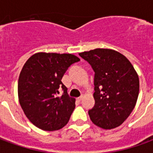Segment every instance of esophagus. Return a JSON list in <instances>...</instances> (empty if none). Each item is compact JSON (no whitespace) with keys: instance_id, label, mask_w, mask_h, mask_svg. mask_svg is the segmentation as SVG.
Returning a JSON list of instances; mask_svg holds the SVG:
<instances>
[{"instance_id":"1","label":"esophagus","mask_w":153,"mask_h":153,"mask_svg":"<svg viewBox=\"0 0 153 153\" xmlns=\"http://www.w3.org/2000/svg\"><path fill=\"white\" fill-rule=\"evenodd\" d=\"M82 99H83V96H81V97H78V98H77V100H78L79 102L82 101Z\"/></svg>"}]
</instances>
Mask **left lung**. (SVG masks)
Instances as JSON below:
<instances>
[{"label": "left lung", "mask_w": 153, "mask_h": 153, "mask_svg": "<svg viewBox=\"0 0 153 153\" xmlns=\"http://www.w3.org/2000/svg\"><path fill=\"white\" fill-rule=\"evenodd\" d=\"M95 72V106L88 111L94 125L111 129L123 124L134 108L139 79L126 57L112 49L96 48L79 53Z\"/></svg>", "instance_id": "obj_1"}]
</instances>
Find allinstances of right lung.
Segmentation results:
<instances>
[{"mask_svg": "<svg viewBox=\"0 0 153 153\" xmlns=\"http://www.w3.org/2000/svg\"><path fill=\"white\" fill-rule=\"evenodd\" d=\"M79 60L70 53L38 52L25 62L19 77V102L36 127L54 131L69 122L75 107V98L67 94V88L61 79L68 67ZM60 86L64 93L57 97Z\"/></svg>", "mask_w": 153, "mask_h": 153, "instance_id": "obj_1", "label": "right lung"}]
</instances>
